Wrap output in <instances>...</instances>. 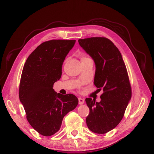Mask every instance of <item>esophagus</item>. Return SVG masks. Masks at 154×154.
Here are the masks:
<instances>
[{"instance_id":"obj_1","label":"esophagus","mask_w":154,"mask_h":154,"mask_svg":"<svg viewBox=\"0 0 154 154\" xmlns=\"http://www.w3.org/2000/svg\"><path fill=\"white\" fill-rule=\"evenodd\" d=\"M84 102H85L84 99H83L82 98H79V103L80 105H82L84 103Z\"/></svg>"}]
</instances>
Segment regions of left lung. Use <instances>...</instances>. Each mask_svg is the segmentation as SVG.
I'll use <instances>...</instances> for the list:
<instances>
[{
    "label": "left lung",
    "mask_w": 154,
    "mask_h": 154,
    "mask_svg": "<svg viewBox=\"0 0 154 154\" xmlns=\"http://www.w3.org/2000/svg\"><path fill=\"white\" fill-rule=\"evenodd\" d=\"M95 65L94 84L100 91L101 100L85 99L89 108L86 124L90 131L106 134L122 120L132 97L125 63L117 47L105 37H91L78 40Z\"/></svg>",
    "instance_id": "8db88e82"
}]
</instances>
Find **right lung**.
Listing matches in <instances>:
<instances>
[{
    "instance_id": "1",
    "label": "right lung",
    "mask_w": 154,
    "mask_h": 154,
    "mask_svg": "<svg viewBox=\"0 0 154 154\" xmlns=\"http://www.w3.org/2000/svg\"><path fill=\"white\" fill-rule=\"evenodd\" d=\"M75 43V40H48L38 45L24 64L19 99L28 122L44 136L58 132L64 116L78 105L74 95L57 94L53 88L61 77L66 57Z\"/></svg>"
}]
</instances>
